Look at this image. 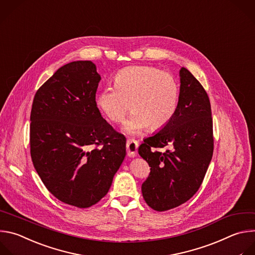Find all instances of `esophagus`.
<instances>
[{"label": "esophagus", "mask_w": 255, "mask_h": 255, "mask_svg": "<svg viewBox=\"0 0 255 255\" xmlns=\"http://www.w3.org/2000/svg\"><path fill=\"white\" fill-rule=\"evenodd\" d=\"M137 147L138 143L135 139L133 138H128L127 140V152L128 156L130 158H134L137 155Z\"/></svg>", "instance_id": "obj_1"}]
</instances>
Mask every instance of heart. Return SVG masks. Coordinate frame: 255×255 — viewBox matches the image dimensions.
<instances>
[{
	"label": "heart",
	"mask_w": 255,
	"mask_h": 255,
	"mask_svg": "<svg viewBox=\"0 0 255 255\" xmlns=\"http://www.w3.org/2000/svg\"><path fill=\"white\" fill-rule=\"evenodd\" d=\"M114 82L97 94L96 106L113 123L123 122L130 109L133 113L125 124L128 133L147 127L160 130L175 117L180 87L172 74L152 66H128L116 74Z\"/></svg>",
	"instance_id": "b5f03b06"
}]
</instances>
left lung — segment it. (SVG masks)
<instances>
[{
  "mask_svg": "<svg viewBox=\"0 0 255 255\" xmlns=\"http://www.w3.org/2000/svg\"><path fill=\"white\" fill-rule=\"evenodd\" d=\"M180 100L173 120L143 139L139 156L150 167L141 185L146 204L156 211L178 207L199 190L214 149L213 121L208 94L186 68L180 70ZM172 146L165 153L155 148Z\"/></svg>",
  "mask_w": 255,
  "mask_h": 255,
  "instance_id": "left-lung-1",
  "label": "left lung"
}]
</instances>
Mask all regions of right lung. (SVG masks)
I'll list each match as a JSON object with an SVG mask.
<instances>
[{"mask_svg": "<svg viewBox=\"0 0 255 255\" xmlns=\"http://www.w3.org/2000/svg\"><path fill=\"white\" fill-rule=\"evenodd\" d=\"M100 75L91 61L60 67L36 92L30 154L47 190L65 204L88 208L109 192L126 157V136L100 115Z\"/></svg>", "mask_w": 255, "mask_h": 255, "instance_id": "obj_1", "label": "right lung"}]
</instances>
